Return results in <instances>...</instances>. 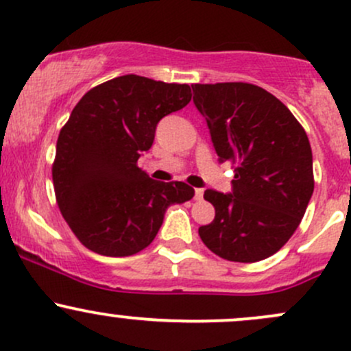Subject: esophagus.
Returning a JSON list of instances; mask_svg holds the SVG:
<instances>
[{
    "mask_svg": "<svg viewBox=\"0 0 351 351\" xmlns=\"http://www.w3.org/2000/svg\"><path fill=\"white\" fill-rule=\"evenodd\" d=\"M204 197V189H194V199L195 201H201Z\"/></svg>",
    "mask_w": 351,
    "mask_h": 351,
    "instance_id": "1",
    "label": "esophagus"
}]
</instances>
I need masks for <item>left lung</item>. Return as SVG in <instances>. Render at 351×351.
I'll use <instances>...</instances> for the list:
<instances>
[{
  "instance_id": "left-lung-1",
  "label": "left lung",
  "mask_w": 351,
  "mask_h": 351,
  "mask_svg": "<svg viewBox=\"0 0 351 351\" xmlns=\"http://www.w3.org/2000/svg\"><path fill=\"white\" fill-rule=\"evenodd\" d=\"M192 92L217 156L234 167L231 194L204 192L216 216L199 228V236L228 261L269 258L296 231L315 189L306 132L258 85L194 84Z\"/></svg>"
}]
</instances>
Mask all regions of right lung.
Wrapping results in <instances>:
<instances>
[{"instance_id":"1","label":"right lung","mask_w":351,"mask_h":351,"mask_svg":"<svg viewBox=\"0 0 351 351\" xmlns=\"http://www.w3.org/2000/svg\"><path fill=\"white\" fill-rule=\"evenodd\" d=\"M189 101V85L123 75L75 105L56 141L51 176L63 219L90 251L137 254L157 236L165 209L192 199L186 182H157L137 165L162 117Z\"/></svg>"}]
</instances>
